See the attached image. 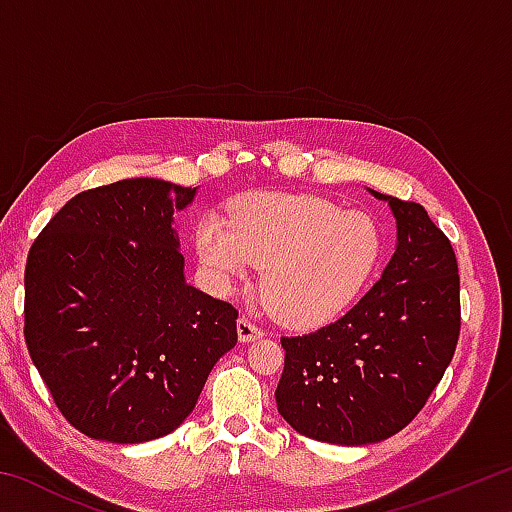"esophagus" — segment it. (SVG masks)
Wrapping results in <instances>:
<instances>
[{
    "label": "esophagus",
    "mask_w": 512,
    "mask_h": 512,
    "mask_svg": "<svg viewBox=\"0 0 512 512\" xmlns=\"http://www.w3.org/2000/svg\"><path fill=\"white\" fill-rule=\"evenodd\" d=\"M237 334H239V341L241 343H248V341H253V339H259V336H264V329L257 327L248 316H241L237 320Z\"/></svg>",
    "instance_id": "34e87169"
}]
</instances>
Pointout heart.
I'll list each match as a JSON object with an SVG mask.
<instances>
[{
    "instance_id": "b5f03b06",
    "label": "heart",
    "mask_w": 512,
    "mask_h": 512,
    "mask_svg": "<svg viewBox=\"0 0 512 512\" xmlns=\"http://www.w3.org/2000/svg\"><path fill=\"white\" fill-rule=\"evenodd\" d=\"M203 264L230 284L264 266L262 291L277 320L316 327L341 316L375 275L384 239L372 216L318 196L248 194L235 223L205 216L196 230Z\"/></svg>"
}]
</instances>
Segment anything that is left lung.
<instances>
[{"mask_svg": "<svg viewBox=\"0 0 512 512\" xmlns=\"http://www.w3.org/2000/svg\"><path fill=\"white\" fill-rule=\"evenodd\" d=\"M388 201L397 246L348 314L282 336L277 411L302 436L334 445L379 443L402 431L443 379L461 334L454 248L420 203Z\"/></svg>", "mask_w": 512, "mask_h": 512, "instance_id": "8db88e82", "label": "left lung"}]
</instances>
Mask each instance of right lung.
<instances>
[{
	"mask_svg": "<svg viewBox=\"0 0 512 512\" xmlns=\"http://www.w3.org/2000/svg\"><path fill=\"white\" fill-rule=\"evenodd\" d=\"M196 187L128 178L60 207L24 271V339L65 420L108 443L167 436L237 345L239 311L185 282L173 210Z\"/></svg>",
	"mask_w": 512,
	"mask_h": 512,
	"instance_id": "add662e5",
	"label": "right lung"
}]
</instances>
